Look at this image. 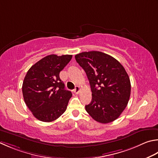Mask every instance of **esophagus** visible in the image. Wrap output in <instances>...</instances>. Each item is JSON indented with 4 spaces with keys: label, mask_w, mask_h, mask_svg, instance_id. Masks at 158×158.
<instances>
[{
    "label": "esophagus",
    "mask_w": 158,
    "mask_h": 158,
    "mask_svg": "<svg viewBox=\"0 0 158 158\" xmlns=\"http://www.w3.org/2000/svg\"><path fill=\"white\" fill-rule=\"evenodd\" d=\"M80 90H81V89H80L79 86H76L75 89H74V92H75V94H79Z\"/></svg>",
    "instance_id": "34e87169"
}]
</instances>
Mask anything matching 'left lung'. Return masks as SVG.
Wrapping results in <instances>:
<instances>
[{"label": "left lung", "mask_w": 158, "mask_h": 158, "mask_svg": "<svg viewBox=\"0 0 158 158\" xmlns=\"http://www.w3.org/2000/svg\"><path fill=\"white\" fill-rule=\"evenodd\" d=\"M75 60L85 70L92 91V101L85 106L89 116L98 123L117 119L127 106L131 94L129 77L115 58L100 51L83 52Z\"/></svg>", "instance_id": "8db88e82"}]
</instances>
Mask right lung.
Instances as JSON below:
<instances>
[{"label": "right lung", "mask_w": 158, "mask_h": 158, "mask_svg": "<svg viewBox=\"0 0 158 158\" xmlns=\"http://www.w3.org/2000/svg\"><path fill=\"white\" fill-rule=\"evenodd\" d=\"M72 57L71 55H49L28 70L22 88L23 98L37 119L52 122L66 111L72 93L64 89L60 73Z\"/></svg>", "instance_id": "add662e5"}]
</instances>
